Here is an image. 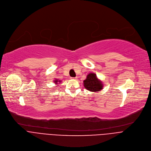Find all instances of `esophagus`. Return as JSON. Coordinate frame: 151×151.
I'll return each instance as SVG.
<instances>
[{
  "label": "esophagus",
  "mask_w": 151,
  "mask_h": 151,
  "mask_svg": "<svg viewBox=\"0 0 151 151\" xmlns=\"http://www.w3.org/2000/svg\"><path fill=\"white\" fill-rule=\"evenodd\" d=\"M71 79H72V80H77V77H75V78H71Z\"/></svg>",
  "instance_id": "esophagus-1"
}]
</instances>
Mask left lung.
Instances as JSON below:
<instances>
[{"label": "left lung", "instance_id": "1", "mask_svg": "<svg viewBox=\"0 0 151 151\" xmlns=\"http://www.w3.org/2000/svg\"><path fill=\"white\" fill-rule=\"evenodd\" d=\"M83 83L84 88L91 92H99L104 88V84L101 81L99 80L97 75L93 73L88 74Z\"/></svg>", "mask_w": 151, "mask_h": 151}]
</instances>
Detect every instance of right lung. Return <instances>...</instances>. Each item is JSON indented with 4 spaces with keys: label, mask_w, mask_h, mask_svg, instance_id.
<instances>
[{
    "label": "right lung",
    "mask_w": 151,
    "mask_h": 151,
    "mask_svg": "<svg viewBox=\"0 0 151 151\" xmlns=\"http://www.w3.org/2000/svg\"><path fill=\"white\" fill-rule=\"evenodd\" d=\"M54 83H55V84H58V83H60L61 81H59V80H58L57 79H55V81H54Z\"/></svg>",
    "instance_id": "obj_1"
}]
</instances>
